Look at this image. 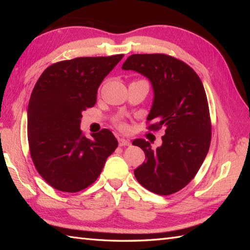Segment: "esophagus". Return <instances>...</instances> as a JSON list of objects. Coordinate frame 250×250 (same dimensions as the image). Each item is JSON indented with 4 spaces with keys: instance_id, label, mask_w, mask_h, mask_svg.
Masks as SVG:
<instances>
[{
    "instance_id": "1",
    "label": "esophagus",
    "mask_w": 250,
    "mask_h": 250,
    "mask_svg": "<svg viewBox=\"0 0 250 250\" xmlns=\"http://www.w3.org/2000/svg\"><path fill=\"white\" fill-rule=\"evenodd\" d=\"M118 142H119V146H129L131 144L130 141L125 140V139H122V137L118 139Z\"/></svg>"
}]
</instances>
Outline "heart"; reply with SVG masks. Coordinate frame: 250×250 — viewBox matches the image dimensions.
<instances>
[{
  "label": "heart",
  "mask_w": 250,
  "mask_h": 250,
  "mask_svg": "<svg viewBox=\"0 0 250 250\" xmlns=\"http://www.w3.org/2000/svg\"><path fill=\"white\" fill-rule=\"evenodd\" d=\"M121 128H124V129H125V128H126V126H125V125H121Z\"/></svg>",
  "instance_id": "obj_1"
}]
</instances>
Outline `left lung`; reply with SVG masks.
<instances>
[{"label": "left lung", "instance_id": "1", "mask_svg": "<svg viewBox=\"0 0 250 250\" xmlns=\"http://www.w3.org/2000/svg\"><path fill=\"white\" fill-rule=\"evenodd\" d=\"M122 70L149 79L155 97L147 120L156 122L148 129H166L157 149L142 139L132 143L146 159L134 169L137 182L160 195L177 192L193 179L209 149L211 125L203 83L188 64L164 54L132 55Z\"/></svg>", "mask_w": 250, "mask_h": 250}]
</instances>
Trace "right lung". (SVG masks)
I'll return each instance as SVG.
<instances>
[{
    "instance_id": "obj_1",
    "label": "right lung",
    "mask_w": 250,
    "mask_h": 250,
    "mask_svg": "<svg viewBox=\"0 0 250 250\" xmlns=\"http://www.w3.org/2000/svg\"><path fill=\"white\" fill-rule=\"evenodd\" d=\"M124 55L82 57L54 63L36 82L28 106L32 161L47 184L78 192L93 184L118 146L108 129L87 139L82 113L97 102L101 83Z\"/></svg>"
}]
</instances>
